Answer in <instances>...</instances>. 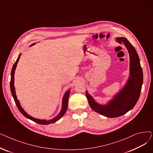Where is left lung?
<instances>
[{
  "mask_svg": "<svg viewBox=\"0 0 153 153\" xmlns=\"http://www.w3.org/2000/svg\"><path fill=\"white\" fill-rule=\"evenodd\" d=\"M116 41L123 43L130 56V76L122 89L107 104L102 105L96 102L92 96L85 92L88 102L92 110L108 118L122 116L131 110L138 102L143 81V70L138 54L134 48L123 37H118Z\"/></svg>",
  "mask_w": 153,
  "mask_h": 153,
  "instance_id": "1",
  "label": "left lung"
}]
</instances>
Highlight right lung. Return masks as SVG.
<instances>
[{"label": "right lung", "mask_w": 153, "mask_h": 153, "mask_svg": "<svg viewBox=\"0 0 153 153\" xmlns=\"http://www.w3.org/2000/svg\"><path fill=\"white\" fill-rule=\"evenodd\" d=\"M35 43H33L31 45H30V46H31L32 45H34ZM21 54H19V57L17 59V61H15V62L14 63L13 66L12 67V71H11V79H10V91L12 92V95L13 97V99L15 100V102L16 103V105L17 106L19 111L21 112V113L23 114V116H25L26 118L32 120L38 124H41V125H49V124H51L53 123H55L56 122H57L58 120H59L62 117V116L64 115V114L66 113V111L68 109V100H69V94L71 92L70 89L68 90L66 93L64 94L63 97H62V107H61V110L59 112V114L55 117L54 118L51 119V120H40V119H38V118H35L33 117L30 116V115H28L27 112L24 110V109L22 107L20 103L19 102V100L17 99V95H16V92H15V86H14V74H15V71L16 68H17V63L19 61V59L20 58Z\"/></svg>", "instance_id": "1"}]
</instances>
